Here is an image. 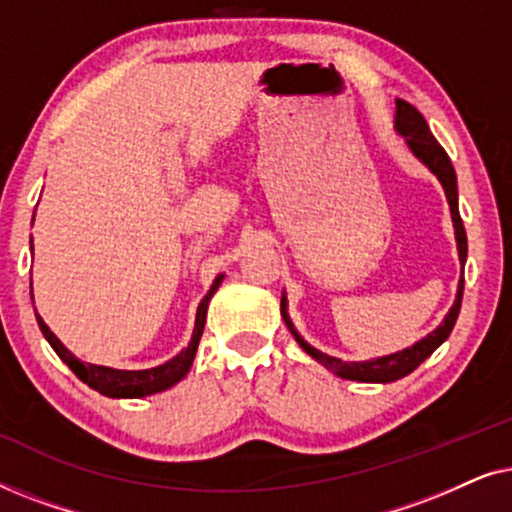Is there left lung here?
<instances>
[{"instance_id": "left-lung-1", "label": "left lung", "mask_w": 512, "mask_h": 512, "mask_svg": "<svg viewBox=\"0 0 512 512\" xmlns=\"http://www.w3.org/2000/svg\"><path fill=\"white\" fill-rule=\"evenodd\" d=\"M394 130L403 137L405 146H408L412 156H415L419 163H422L426 170H429L433 177L440 181L443 186L447 205H450V214H452V226H454V240H457V254H459V263H461V272H464L466 265V254H468V242H466V230L464 223H461L459 216V193H457V172L447 158V153L443 146L436 142V137L431 135L429 125H426L424 116L412 107L410 102L405 100H396V114H394ZM461 296H464V275L459 279L457 286V298L450 307V312L445 314V319L440 321L436 331H431L426 338L417 340L415 345L401 349V352L394 354H384V356H375V359L368 361H342L338 356H331L321 349L312 347L303 335L296 331L293 321L289 317V300L282 293V317L289 326V331L300 347L305 349L307 354L312 356L314 361L321 363L326 370H331L333 375L342 377V380H352V382H377V384H387V382H396L401 377L410 375L419 363H424L429 356L436 352V349L443 345V342L450 338L454 324H457L459 317V307H461Z\"/></svg>"}]
</instances>
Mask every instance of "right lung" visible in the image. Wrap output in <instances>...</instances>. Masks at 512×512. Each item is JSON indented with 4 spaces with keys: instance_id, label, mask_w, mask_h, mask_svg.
I'll return each instance as SVG.
<instances>
[{
    "instance_id": "1",
    "label": "right lung",
    "mask_w": 512,
    "mask_h": 512,
    "mask_svg": "<svg viewBox=\"0 0 512 512\" xmlns=\"http://www.w3.org/2000/svg\"><path fill=\"white\" fill-rule=\"evenodd\" d=\"M30 249H34L32 240H30ZM223 277H226L223 272H221V275H216L212 286H209L207 296L200 300L198 312H195V326H193V333H191V340H188V345L181 349L177 356H172L170 361L160 363V366H156V368L121 370V368L97 366V363L81 361V359H76V356L69 352L65 345H62L58 335H55L51 328L46 326V321L41 319L39 314H37V324L41 328V333H44V338L48 340V345L55 349V354H58L69 368H72V373L79 377L81 382H86L90 389L100 391L102 396H109V398H144V396H151V394H160V391L170 389L177 382L184 380L188 370H191L195 352H198V345H200V338H202V331H205L209 300H212L216 291H219ZM30 289H32V284H30Z\"/></svg>"
}]
</instances>
